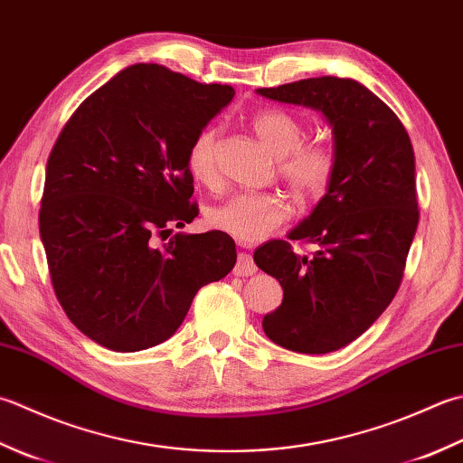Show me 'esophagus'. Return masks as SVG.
Instances as JSON below:
<instances>
[{
	"instance_id": "esophagus-1",
	"label": "esophagus",
	"mask_w": 463,
	"mask_h": 463,
	"mask_svg": "<svg viewBox=\"0 0 463 463\" xmlns=\"http://www.w3.org/2000/svg\"><path fill=\"white\" fill-rule=\"evenodd\" d=\"M257 273V265L249 252H241L237 259V265H234V275L237 277H250Z\"/></svg>"
}]
</instances>
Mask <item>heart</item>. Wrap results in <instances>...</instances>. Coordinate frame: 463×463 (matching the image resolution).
Instances as JSON below:
<instances>
[{"mask_svg":"<svg viewBox=\"0 0 463 463\" xmlns=\"http://www.w3.org/2000/svg\"><path fill=\"white\" fill-rule=\"evenodd\" d=\"M250 128L269 152L279 158V175L301 201L319 198L333 183L337 156L325 142H307L303 122L285 110H262L252 116ZM219 132L204 128L188 148L186 165L201 184L216 180ZM291 206L277 193H237L206 213L214 231L242 242H257L288 221Z\"/></svg>","mask_w":463,"mask_h":463,"instance_id":"obj_1","label":"heart"}]
</instances>
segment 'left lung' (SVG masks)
Listing matches in <instances>:
<instances>
[{
  "mask_svg": "<svg viewBox=\"0 0 463 463\" xmlns=\"http://www.w3.org/2000/svg\"><path fill=\"white\" fill-rule=\"evenodd\" d=\"M257 94L321 112L337 156L327 193L287 234L321 249L305 257L291 242L269 241L255 250L257 267L283 287V303L262 329L288 351H337L365 333L400 288L420 222L411 140L392 108L351 78H307Z\"/></svg>",
  "mask_w": 463,
  "mask_h": 463,
  "instance_id": "1",
  "label": "left lung"
}]
</instances>
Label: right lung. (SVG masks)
Here are the masks:
<instances>
[{
  "instance_id": "obj_1",
  "label": "right lung",
  "mask_w": 463,
  "mask_h": 463,
  "mask_svg": "<svg viewBox=\"0 0 463 463\" xmlns=\"http://www.w3.org/2000/svg\"><path fill=\"white\" fill-rule=\"evenodd\" d=\"M234 90L134 63L88 96L45 166L40 237L61 309L98 345L170 339L198 288L237 262L226 232H176L198 214L186 156ZM169 241L162 245L157 239Z\"/></svg>"
}]
</instances>
